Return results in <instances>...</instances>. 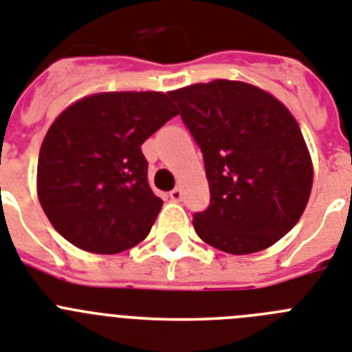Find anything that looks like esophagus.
<instances>
[{"label": "esophagus", "mask_w": 352, "mask_h": 352, "mask_svg": "<svg viewBox=\"0 0 352 352\" xmlns=\"http://www.w3.org/2000/svg\"><path fill=\"white\" fill-rule=\"evenodd\" d=\"M169 196H170V199H173V201H179V199H182V188H179V187L173 188V190L169 192Z\"/></svg>", "instance_id": "esophagus-1"}]
</instances>
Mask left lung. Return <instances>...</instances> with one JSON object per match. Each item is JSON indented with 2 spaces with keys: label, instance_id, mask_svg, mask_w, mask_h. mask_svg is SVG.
I'll use <instances>...</instances> for the list:
<instances>
[{
  "label": "left lung",
  "instance_id": "obj_1",
  "mask_svg": "<svg viewBox=\"0 0 352 352\" xmlns=\"http://www.w3.org/2000/svg\"><path fill=\"white\" fill-rule=\"evenodd\" d=\"M170 98L205 158L210 206L192 219L199 239L230 254L276 244L301 219L314 185L296 117L267 90L236 80L194 83Z\"/></svg>",
  "mask_w": 352,
  "mask_h": 352
}]
</instances>
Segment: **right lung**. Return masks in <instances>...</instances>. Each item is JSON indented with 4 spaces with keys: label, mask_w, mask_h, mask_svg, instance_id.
Masks as SVG:
<instances>
[{
    "label": "right lung",
    "mask_w": 352,
    "mask_h": 352,
    "mask_svg": "<svg viewBox=\"0 0 352 352\" xmlns=\"http://www.w3.org/2000/svg\"><path fill=\"white\" fill-rule=\"evenodd\" d=\"M178 116L169 94L98 92L56 117L42 140L37 196L60 235L96 254L142 242L162 210L142 146Z\"/></svg>",
    "instance_id": "right-lung-1"
}]
</instances>
